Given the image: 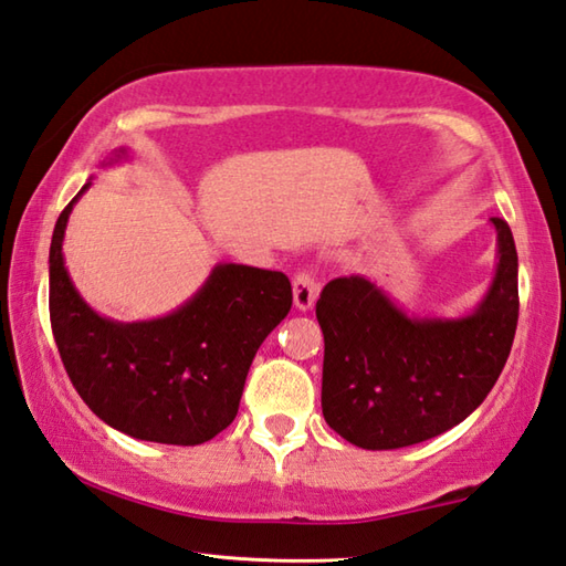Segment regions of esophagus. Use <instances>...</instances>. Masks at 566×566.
<instances>
[{
  "mask_svg": "<svg viewBox=\"0 0 566 566\" xmlns=\"http://www.w3.org/2000/svg\"><path fill=\"white\" fill-rule=\"evenodd\" d=\"M318 281H315V275L303 271L293 277V303L298 311H311L315 298H318Z\"/></svg>",
  "mask_w": 566,
  "mask_h": 566,
  "instance_id": "obj_1",
  "label": "esophagus"
}]
</instances>
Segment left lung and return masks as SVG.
I'll use <instances>...</instances> for the list:
<instances>
[{
    "label": "left lung",
    "instance_id": "8db88e82",
    "mask_svg": "<svg viewBox=\"0 0 566 566\" xmlns=\"http://www.w3.org/2000/svg\"><path fill=\"white\" fill-rule=\"evenodd\" d=\"M497 265L488 293L458 318L408 315L363 275L325 285L318 315L323 418L363 450H398L448 432L480 408L510 358L520 318L517 248L492 218Z\"/></svg>",
    "mask_w": 566,
    "mask_h": 566
}]
</instances>
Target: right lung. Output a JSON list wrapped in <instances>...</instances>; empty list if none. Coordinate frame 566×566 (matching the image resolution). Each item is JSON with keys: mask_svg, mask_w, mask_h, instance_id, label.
<instances>
[{"mask_svg": "<svg viewBox=\"0 0 566 566\" xmlns=\"http://www.w3.org/2000/svg\"><path fill=\"white\" fill-rule=\"evenodd\" d=\"M132 158L126 146L106 166ZM82 186L56 218L49 248V318L69 380L98 420L128 438L201 444L233 422L261 343L293 305L277 271L218 263L176 311L151 321H114L76 291L64 263V233Z\"/></svg>", "mask_w": 566, "mask_h": 566, "instance_id": "add662e5", "label": "right lung"}]
</instances>
